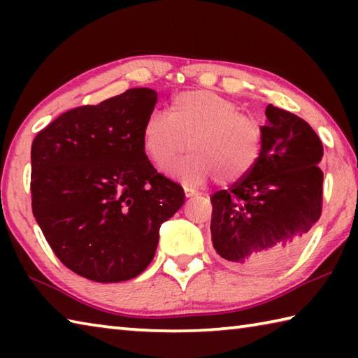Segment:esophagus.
I'll return each instance as SVG.
<instances>
[{"label": "esophagus", "instance_id": "obj_1", "mask_svg": "<svg viewBox=\"0 0 358 358\" xmlns=\"http://www.w3.org/2000/svg\"><path fill=\"white\" fill-rule=\"evenodd\" d=\"M185 196L186 197H194V196H196V191L191 189V187H185Z\"/></svg>", "mask_w": 358, "mask_h": 358}]
</instances>
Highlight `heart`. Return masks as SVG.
Segmentation results:
<instances>
[{
  "instance_id": "b5f03b06",
  "label": "heart",
  "mask_w": 358,
  "mask_h": 358,
  "mask_svg": "<svg viewBox=\"0 0 358 358\" xmlns=\"http://www.w3.org/2000/svg\"><path fill=\"white\" fill-rule=\"evenodd\" d=\"M145 153L157 169H166L187 150L192 153L172 169L175 177L202 185L220 177L222 183L243 178L262 150V129L238 107L211 92L175 96L169 117L155 112L142 129Z\"/></svg>"
}]
</instances>
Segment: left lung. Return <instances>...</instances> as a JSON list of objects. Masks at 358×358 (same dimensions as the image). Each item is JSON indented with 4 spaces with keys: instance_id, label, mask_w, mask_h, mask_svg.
Segmentation results:
<instances>
[{
    "instance_id": "obj_1",
    "label": "left lung",
    "mask_w": 358,
    "mask_h": 358,
    "mask_svg": "<svg viewBox=\"0 0 358 358\" xmlns=\"http://www.w3.org/2000/svg\"><path fill=\"white\" fill-rule=\"evenodd\" d=\"M250 173L210 197L211 241L229 265L270 273L286 265L322 211L324 147L305 120L268 104Z\"/></svg>"
}]
</instances>
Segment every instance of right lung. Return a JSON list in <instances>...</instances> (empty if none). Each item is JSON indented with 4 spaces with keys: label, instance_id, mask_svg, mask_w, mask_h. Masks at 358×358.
<instances>
[{
    "label": "right lung",
    "instance_id": "add662e5",
    "mask_svg": "<svg viewBox=\"0 0 358 358\" xmlns=\"http://www.w3.org/2000/svg\"><path fill=\"white\" fill-rule=\"evenodd\" d=\"M157 93L131 88L72 108L31 145L33 215L57 257L96 282L132 280L155 257L183 187L151 166L142 129Z\"/></svg>",
    "mask_w": 358,
    "mask_h": 358
}]
</instances>
